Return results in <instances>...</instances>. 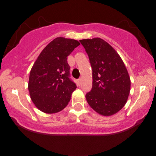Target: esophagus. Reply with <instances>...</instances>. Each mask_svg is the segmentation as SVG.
<instances>
[{
  "mask_svg": "<svg viewBox=\"0 0 156 156\" xmlns=\"http://www.w3.org/2000/svg\"><path fill=\"white\" fill-rule=\"evenodd\" d=\"M81 81H82V79L81 78H79V79H78V85H80L81 84Z\"/></svg>",
  "mask_w": 156,
  "mask_h": 156,
  "instance_id": "34e87169",
  "label": "esophagus"
}]
</instances>
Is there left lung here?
I'll use <instances>...</instances> for the list:
<instances>
[{"label": "left lung", "mask_w": 156, "mask_h": 156, "mask_svg": "<svg viewBox=\"0 0 156 156\" xmlns=\"http://www.w3.org/2000/svg\"><path fill=\"white\" fill-rule=\"evenodd\" d=\"M92 68L87 103L98 114L111 116L124 107L130 89L128 70L117 51L101 38L80 40Z\"/></svg>", "instance_id": "1"}]
</instances>
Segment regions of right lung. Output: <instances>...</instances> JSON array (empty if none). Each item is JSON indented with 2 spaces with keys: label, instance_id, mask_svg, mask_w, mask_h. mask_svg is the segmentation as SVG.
Masks as SVG:
<instances>
[{
  "label": "right lung",
  "instance_id": "add662e5",
  "mask_svg": "<svg viewBox=\"0 0 156 156\" xmlns=\"http://www.w3.org/2000/svg\"><path fill=\"white\" fill-rule=\"evenodd\" d=\"M78 41L57 37L42 50L30 72L28 91L31 101L42 112L57 113L67 106L77 88L71 80L67 56Z\"/></svg>",
  "mask_w": 156,
  "mask_h": 156
}]
</instances>
